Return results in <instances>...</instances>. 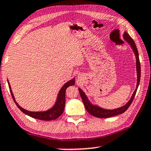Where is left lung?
I'll list each match as a JSON object with an SVG mask.
<instances>
[{
  "mask_svg": "<svg viewBox=\"0 0 151 151\" xmlns=\"http://www.w3.org/2000/svg\"><path fill=\"white\" fill-rule=\"evenodd\" d=\"M124 38L126 40V41L128 42L129 45H131L132 48L133 49V51L134 52L135 56H136V60H137V88L135 89L134 93L132 95V98L130 100H129V102L127 103L125 105L123 106H121V107L116 109L113 110H108V109H104L99 107V106H94L93 104H91L90 102L88 100L87 97L86 96L84 93L81 91V89L79 88V91L80 93V95H81V98L82 99V101H83V104H84L85 108L86 111L90 114L95 116V117L97 118H109L111 117V116H114L116 115H119V114H121L124 113V112L126 111L127 109L129 108V106H130V104L132 102L133 100H134L135 95H136L137 88H138L139 81H140V78H141V66H140V61H139V53L138 51H137V48L136 47V45H135L134 40H132L130 36H129L127 33H125L123 34Z\"/></svg>",
  "mask_w": 151,
  "mask_h": 151,
  "instance_id": "left-lung-1",
  "label": "left lung"
}]
</instances>
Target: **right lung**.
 Here are the masks:
<instances>
[{"label": "right lung", "instance_id": "right-lung-1", "mask_svg": "<svg viewBox=\"0 0 151 151\" xmlns=\"http://www.w3.org/2000/svg\"><path fill=\"white\" fill-rule=\"evenodd\" d=\"M8 82V85H9V91H10L11 95H12V97L13 98V100L16 104V105L17 106L19 109L22 111L23 113H24L26 115L30 116V117H33L34 118H36V119H39V120H42V121H52V120H55L57 118H58L63 112L64 109H65V91L67 89V88L68 86H73L74 84V79L70 80L68 82L65 84L62 87V88L60 90L58 93V98H57L56 102L55 104V105L53 106L51 109H49L47 111H42V112H33V111H27L24 109H23L22 107L19 105L17 104V102L15 101L14 95L12 92V90H11L10 88V85H9V81Z\"/></svg>", "mask_w": 151, "mask_h": 151}]
</instances>
